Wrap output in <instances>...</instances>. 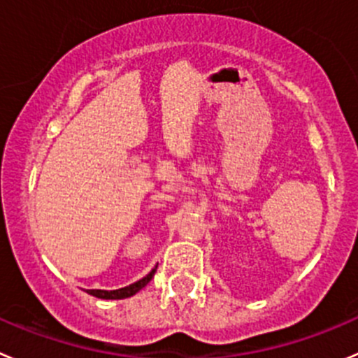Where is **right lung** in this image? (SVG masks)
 Listing matches in <instances>:
<instances>
[{
    "label": "right lung",
    "instance_id": "obj_1",
    "mask_svg": "<svg viewBox=\"0 0 358 358\" xmlns=\"http://www.w3.org/2000/svg\"><path fill=\"white\" fill-rule=\"evenodd\" d=\"M155 269H157V267H154V269H152V271L148 273L145 278H141L140 282L133 283V285H129V287H124V289H119V290H87V294H91V296L98 297V299H126V297H131V296H134L136 292H140V290L143 289V287L147 285V283L150 282L152 278H154Z\"/></svg>",
    "mask_w": 358,
    "mask_h": 358
}]
</instances>
